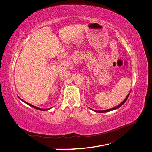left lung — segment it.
<instances>
[{"label":"left lung","instance_id":"left-lung-1","mask_svg":"<svg viewBox=\"0 0 152 152\" xmlns=\"http://www.w3.org/2000/svg\"><path fill=\"white\" fill-rule=\"evenodd\" d=\"M129 94H130V93H129V94L126 96V98H125V99H124L121 103H120L118 105H117V107H115L112 108H111V109L105 110H94V111L96 112H99V113H104V112H110V111H112V110H116V109H117V108H120V107H121V106L126 102V100L127 99V98H128V97H129Z\"/></svg>","mask_w":152,"mask_h":152}]
</instances>
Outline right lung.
Listing matches in <instances>:
<instances>
[{
    "mask_svg": "<svg viewBox=\"0 0 152 152\" xmlns=\"http://www.w3.org/2000/svg\"><path fill=\"white\" fill-rule=\"evenodd\" d=\"M19 98V97H18ZM21 101H23V102H25V103H26L27 104H28V105H30V107H33V108H35V109H37V110H42V111H45V110H49L50 108H47V109H42V108H38V107H35V106H34V105H33V104H30V103H26V102H25V101H23V99H21V98H20Z\"/></svg>",
    "mask_w": 152,
    "mask_h": 152,
    "instance_id": "obj_1",
    "label": "right lung"
}]
</instances>
